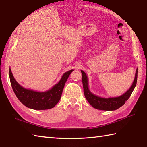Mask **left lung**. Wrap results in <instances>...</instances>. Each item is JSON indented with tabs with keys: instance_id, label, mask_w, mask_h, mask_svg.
<instances>
[{
	"instance_id": "left-lung-1",
	"label": "left lung",
	"mask_w": 147,
	"mask_h": 147,
	"mask_svg": "<svg viewBox=\"0 0 147 147\" xmlns=\"http://www.w3.org/2000/svg\"><path fill=\"white\" fill-rule=\"evenodd\" d=\"M81 72L82 74V84H83L84 87V95L88 103L96 109L105 111H112L119 109L120 107L124 105L125 102L127 101V100L130 98L135 87L136 84H137L138 69L136 70L134 80L130 88L121 96L109 98L100 97V96H96L92 94L88 88V77L83 70H81Z\"/></svg>"
}]
</instances>
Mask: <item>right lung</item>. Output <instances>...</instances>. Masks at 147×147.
<instances>
[{
	"label": "right lung",
	"mask_w": 147,
	"mask_h": 147,
	"mask_svg": "<svg viewBox=\"0 0 147 147\" xmlns=\"http://www.w3.org/2000/svg\"><path fill=\"white\" fill-rule=\"evenodd\" d=\"M74 70L64 73L60 81L47 91L40 92L27 89L21 86L14 78L9 69V77L13 90L20 102L29 109L47 110L54 107L61 98L67 80Z\"/></svg>",
	"instance_id": "add662e5"
}]
</instances>
